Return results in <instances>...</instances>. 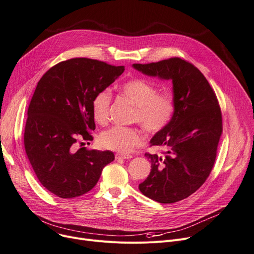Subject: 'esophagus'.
<instances>
[{
  "label": "esophagus",
  "instance_id": "34e87169",
  "mask_svg": "<svg viewBox=\"0 0 254 254\" xmlns=\"http://www.w3.org/2000/svg\"><path fill=\"white\" fill-rule=\"evenodd\" d=\"M115 158L116 159H130L132 158L131 155H127V154H115Z\"/></svg>",
  "mask_w": 254,
  "mask_h": 254
}]
</instances>
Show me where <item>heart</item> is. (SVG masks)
Segmentation results:
<instances>
[{"mask_svg": "<svg viewBox=\"0 0 254 254\" xmlns=\"http://www.w3.org/2000/svg\"><path fill=\"white\" fill-rule=\"evenodd\" d=\"M122 95L136 107L133 121L152 134L162 131L172 122L176 110V98L173 92L158 93L156 86L145 79H130L123 83ZM111 92L101 90L92 100V113L94 120L104 125L108 121L111 104ZM144 141L142 131L137 127L115 126L103 131L100 136L102 147L127 153Z\"/></svg>", "mask_w": 254, "mask_h": 254, "instance_id": "1", "label": "heart"}]
</instances>
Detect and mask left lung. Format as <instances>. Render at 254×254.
Wrapping results in <instances>:
<instances>
[{"label": "left lung", "instance_id": "left-lung-1", "mask_svg": "<svg viewBox=\"0 0 254 254\" xmlns=\"http://www.w3.org/2000/svg\"><path fill=\"white\" fill-rule=\"evenodd\" d=\"M132 67L173 81L174 117L150 141V146L164 151L162 155L145 154L151 172L139 189L159 203H175L196 192L211 173L223 132L221 108L205 76L188 61L175 57Z\"/></svg>", "mask_w": 254, "mask_h": 254}]
</instances>
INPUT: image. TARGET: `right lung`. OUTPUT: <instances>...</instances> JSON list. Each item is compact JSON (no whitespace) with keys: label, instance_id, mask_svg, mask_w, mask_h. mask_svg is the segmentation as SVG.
I'll return each instance as SVG.
<instances>
[{"label":"right lung","instance_id":"obj_1","mask_svg":"<svg viewBox=\"0 0 254 254\" xmlns=\"http://www.w3.org/2000/svg\"><path fill=\"white\" fill-rule=\"evenodd\" d=\"M125 71V66L72 58L62 61L42 76L27 110L24 148L42 186L60 198H74L91 191L113 152L76 148L92 141L96 128L92 100Z\"/></svg>","mask_w":254,"mask_h":254}]
</instances>
